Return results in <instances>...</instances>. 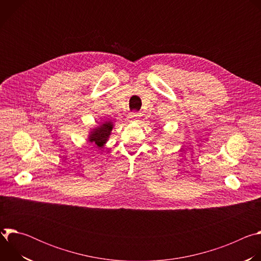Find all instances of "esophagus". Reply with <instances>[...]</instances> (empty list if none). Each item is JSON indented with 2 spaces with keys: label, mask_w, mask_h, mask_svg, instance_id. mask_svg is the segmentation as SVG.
<instances>
[{
  "label": "esophagus",
  "mask_w": 261,
  "mask_h": 261,
  "mask_svg": "<svg viewBox=\"0 0 261 261\" xmlns=\"http://www.w3.org/2000/svg\"><path fill=\"white\" fill-rule=\"evenodd\" d=\"M139 114L138 113H130L129 116H128V120L130 122H137L138 119H139Z\"/></svg>",
  "instance_id": "esophagus-1"
}]
</instances>
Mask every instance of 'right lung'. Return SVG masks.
I'll return each mask as SVG.
<instances>
[{"label":"right lung","instance_id":"right-lung-1","mask_svg":"<svg viewBox=\"0 0 261 261\" xmlns=\"http://www.w3.org/2000/svg\"><path fill=\"white\" fill-rule=\"evenodd\" d=\"M114 126V122L105 121L99 124L98 126L91 128L88 134L89 142H92L97 147L102 148L108 141Z\"/></svg>","mask_w":261,"mask_h":261}]
</instances>
